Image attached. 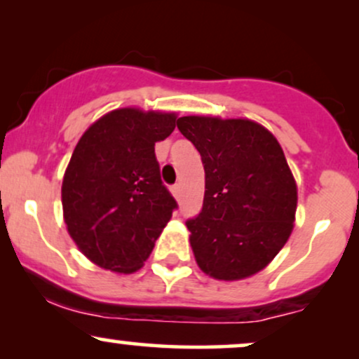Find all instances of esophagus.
<instances>
[{
  "label": "esophagus",
  "mask_w": 359,
  "mask_h": 359,
  "mask_svg": "<svg viewBox=\"0 0 359 359\" xmlns=\"http://www.w3.org/2000/svg\"><path fill=\"white\" fill-rule=\"evenodd\" d=\"M180 191H182V185H180V184H175L174 187H172V192H174V196L177 197V199L180 197Z\"/></svg>",
  "instance_id": "esophagus-1"
}]
</instances>
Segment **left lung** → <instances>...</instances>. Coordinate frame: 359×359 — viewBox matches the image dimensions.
<instances>
[{
	"label": "left lung",
	"mask_w": 359,
	"mask_h": 359,
	"mask_svg": "<svg viewBox=\"0 0 359 359\" xmlns=\"http://www.w3.org/2000/svg\"><path fill=\"white\" fill-rule=\"evenodd\" d=\"M177 128L201 154L203 211L187 219L199 269L217 280L258 273L283 248L297 184L277 138L251 119L182 116Z\"/></svg>",
	"instance_id": "8db88e82"
}]
</instances>
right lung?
Instances as JSON below:
<instances>
[{"label": "right lung", "mask_w": 359, "mask_h": 359, "mask_svg": "<svg viewBox=\"0 0 359 359\" xmlns=\"http://www.w3.org/2000/svg\"><path fill=\"white\" fill-rule=\"evenodd\" d=\"M175 113L121 108L93 123L62 182L67 231L90 262L118 273L140 270L177 209L160 179L155 143Z\"/></svg>", "instance_id": "obj_1"}]
</instances>
